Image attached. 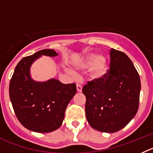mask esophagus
<instances>
[{"label": "esophagus", "instance_id": "34e87169", "mask_svg": "<svg viewBox=\"0 0 153 153\" xmlns=\"http://www.w3.org/2000/svg\"><path fill=\"white\" fill-rule=\"evenodd\" d=\"M76 88H77V91L82 92V85H79V84H77Z\"/></svg>", "mask_w": 153, "mask_h": 153}]
</instances>
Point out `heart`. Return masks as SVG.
<instances>
[{"instance_id":"heart-1","label":"heart","mask_w":153,"mask_h":153,"mask_svg":"<svg viewBox=\"0 0 153 153\" xmlns=\"http://www.w3.org/2000/svg\"><path fill=\"white\" fill-rule=\"evenodd\" d=\"M81 69H91V75L94 79H101L108 71L107 58L104 55L96 56L94 53H89L79 64Z\"/></svg>"}]
</instances>
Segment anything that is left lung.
<instances>
[{"instance_id":"obj_1","label":"left lung","mask_w":153,"mask_h":153,"mask_svg":"<svg viewBox=\"0 0 153 153\" xmlns=\"http://www.w3.org/2000/svg\"><path fill=\"white\" fill-rule=\"evenodd\" d=\"M140 89V75L130 58L111 49L107 75L88 82L82 88L91 126L104 133H115L125 127L138 111Z\"/></svg>"}]
</instances>
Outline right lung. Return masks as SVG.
I'll use <instances>...</instances> for the list:
<instances>
[{
  "label": "right lung",
  "instance_id": "add662e5",
  "mask_svg": "<svg viewBox=\"0 0 153 153\" xmlns=\"http://www.w3.org/2000/svg\"><path fill=\"white\" fill-rule=\"evenodd\" d=\"M42 55L56 56L58 53L53 49H42L22 59L10 82L9 95L16 118L24 127L49 133L60 127L77 89L75 83L65 85L56 79L36 82L30 78V65Z\"/></svg>",
  "mask_w": 153,
  "mask_h": 153
}]
</instances>
